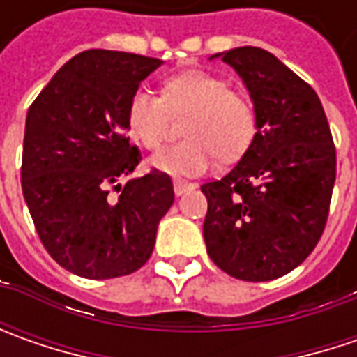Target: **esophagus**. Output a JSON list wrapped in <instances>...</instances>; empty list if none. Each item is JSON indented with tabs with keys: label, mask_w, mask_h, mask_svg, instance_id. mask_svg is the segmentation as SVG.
I'll return each mask as SVG.
<instances>
[{
	"label": "esophagus",
	"mask_w": 357,
	"mask_h": 357,
	"mask_svg": "<svg viewBox=\"0 0 357 357\" xmlns=\"http://www.w3.org/2000/svg\"><path fill=\"white\" fill-rule=\"evenodd\" d=\"M174 195L176 197H181V195H185V192H190L195 185L192 183H186V181H174Z\"/></svg>",
	"instance_id": "obj_1"
}]
</instances>
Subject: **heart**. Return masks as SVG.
I'll use <instances>...</instances> for the list:
<instances>
[{"label": "heart", "mask_w": 357, "mask_h": 357, "mask_svg": "<svg viewBox=\"0 0 357 357\" xmlns=\"http://www.w3.org/2000/svg\"><path fill=\"white\" fill-rule=\"evenodd\" d=\"M171 115H186L181 143L162 149L151 167L174 176H197L220 157L238 160L256 137L252 103L228 81L204 71H186L165 81L162 95L139 87L130 95L125 123L129 135L144 149L155 151L165 143Z\"/></svg>", "instance_id": "1"}]
</instances>
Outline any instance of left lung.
<instances>
[{
    "label": "left lung",
    "instance_id": "obj_1",
    "mask_svg": "<svg viewBox=\"0 0 357 357\" xmlns=\"http://www.w3.org/2000/svg\"><path fill=\"white\" fill-rule=\"evenodd\" d=\"M250 91L256 137L208 200L206 252L232 278L268 282L300 266L322 236L336 183V146L304 79L260 47L222 53Z\"/></svg>",
    "mask_w": 357,
    "mask_h": 357
}]
</instances>
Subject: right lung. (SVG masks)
Returning a JSON list of instances; mask_svg holds the SVG:
<instances>
[{"instance_id":"obj_1","label":"right lung","mask_w":357,"mask_h":357,"mask_svg":"<svg viewBox=\"0 0 357 357\" xmlns=\"http://www.w3.org/2000/svg\"><path fill=\"white\" fill-rule=\"evenodd\" d=\"M160 63L137 53L83 51L27 111L23 197L45 250L77 276L109 280L137 272L174 202L171 176L157 169L112 186L141 162L125 113L130 95ZM111 188L117 201L108 197Z\"/></svg>"}]
</instances>
